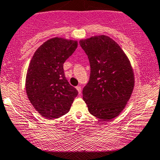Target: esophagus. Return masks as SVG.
<instances>
[{
  "instance_id": "1",
  "label": "esophagus",
  "mask_w": 160,
  "mask_h": 160,
  "mask_svg": "<svg viewBox=\"0 0 160 160\" xmlns=\"http://www.w3.org/2000/svg\"><path fill=\"white\" fill-rule=\"evenodd\" d=\"M76 89H77V91H78V94H81V92H82V88H81V86H79V85H78V86H77L76 87Z\"/></svg>"
}]
</instances>
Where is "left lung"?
Returning a JSON list of instances; mask_svg holds the SVG:
<instances>
[{
    "instance_id": "obj_1",
    "label": "left lung",
    "mask_w": 160,
    "mask_h": 160,
    "mask_svg": "<svg viewBox=\"0 0 160 160\" xmlns=\"http://www.w3.org/2000/svg\"><path fill=\"white\" fill-rule=\"evenodd\" d=\"M91 66L90 79L83 88L89 113L108 121L126 107L135 84L130 60L121 47L106 35L81 39Z\"/></svg>"
}]
</instances>
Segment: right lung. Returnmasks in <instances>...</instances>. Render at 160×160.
<instances>
[{"label": "right lung", "mask_w": 160, "mask_h": 160, "mask_svg": "<svg viewBox=\"0 0 160 160\" xmlns=\"http://www.w3.org/2000/svg\"><path fill=\"white\" fill-rule=\"evenodd\" d=\"M77 46V40L54 37L39 46L30 60L26 92L32 107L48 120L66 114L78 94L66 80L63 70V64Z\"/></svg>", "instance_id": "right-lung-1"}]
</instances>
